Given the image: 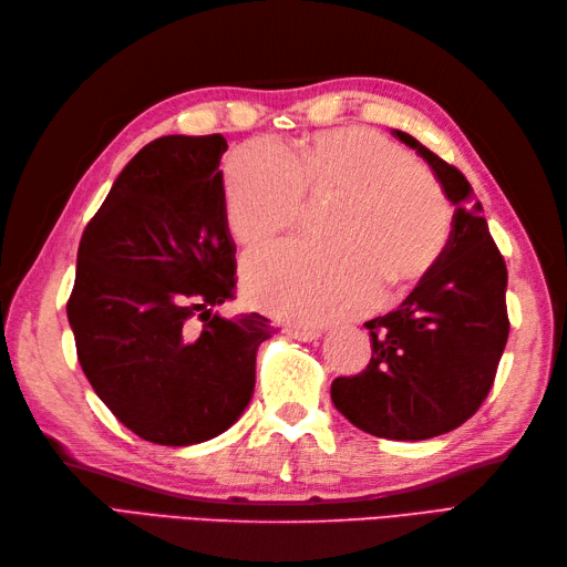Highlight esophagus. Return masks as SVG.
<instances>
[{
    "mask_svg": "<svg viewBox=\"0 0 567 567\" xmlns=\"http://www.w3.org/2000/svg\"><path fill=\"white\" fill-rule=\"evenodd\" d=\"M285 332H287V338L299 340V342H311V340L321 336V332H318L316 328H301V326H287Z\"/></svg>",
    "mask_w": 567,
    "mask_h": 567,
    "instance_id": "34e87169",
    "label": "esophagus"
}]
</instances>
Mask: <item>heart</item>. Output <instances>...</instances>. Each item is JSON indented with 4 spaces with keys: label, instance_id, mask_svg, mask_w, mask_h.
<instances>
[{
    "label": "heart",
    "instance_id": "heart-1",
    "mask_svg": "<svg viewBox=\"0 0 567 567\" xmlns=\"http://www.w3.org/2000/svg\"><path fill=\"white\" fill-rule=\"evenodd\" d=\"M303 198H332L323 241L278 244L244 260V289L264 311L328 323L398 297L439 266L450 206L412 155L367 128H336L289 155L270 141L246 143L225 177V217L235 239L266 244L292 229Z\"/></svg>",
    "mask_w": 567,
    "mask_h": 567
}]
</instances>
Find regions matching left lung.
Here are the masks:
<instances>
[{"instance_id":"8db88e82","label":"left lung","mask_w":567,"mask_h":567,"mask_svg":"<svg viewBox=\"0 0 567 567\" xmlns=\"http://www.w3.org/2000/svg\"><path fill=\"white\" fill-rule=\"evenodd\" d=\"M393 136L422 155L455 206L445 254L398 311L367 321L371 361L330 385L338 412L388 441H426L482 408L496 379L507 330V268L482 203L464 174L414 136Z\"/></svg>"}]
</instances>
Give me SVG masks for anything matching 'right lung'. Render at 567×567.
<instances>
[{
    "label": "right lung",
    "mask_w": 567,
    "mask_h": 567,
    "mask_svg": "<svg viewBox=\"0 0 567 567\" xmlns=\"http://www.w3.org/2000/svg\"><path fill=\"white\" fill-rule=\"evenodd\" d=\"M227 141L163 136L141 148L85 227L66 303L79 364L120 422L157 445L210 441L256 385L268 318H223L235 297L225 217Z\"/></svg>",
    "instance_id": "add662e5"
}]
</instances>
